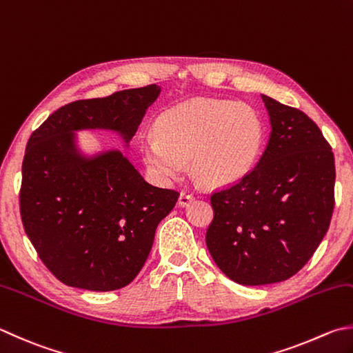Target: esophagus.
<instances>
[{"label":"esophagus","mask_w":353,"mask_h":353,"mask_svg":"<svg viewBox=\"0 0 353 353\" xmlns=\"http://www.w3.org/2000/svg\"><path fill=\"white\" fill-rule=\"evenodd\" d=\"M192 199H194V195L190 194V192L184 190L179 194V198H178V205H181V208H184V205H188Z\"/></svg>","instance_id":"obj_1"}]
</instances>
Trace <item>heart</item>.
<instances>
[{"label": "heart", "mask_w": 353, "mask_h": 353, "mask_svg": "<svg viewBox=\"0 0 353 353\" xmlns=\"http://www.w3.org/2000/svg\"><path fill=\"white\" fill-rule=\"evenodd\" d=\"M264 144V124L245 103L190 99L164 110L155 132L139 141L143 163L155 181L168 184L190 174L209 188H225L248 176Z\"/></svg>", "instance_id": "obj_1"}]
</instances>
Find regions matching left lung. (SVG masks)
Returning <instances> with one entry per match:
<instances>
[{"mask_svg": "<svg viewBox=\"0 0 353 353\" xmlns=\"http://www.w3.org/2000/svg\"><path fill=\"white\" fill-rule=\"evenodd\" d=\"M270 119L264 154L250 174L210 196L205 244L216 265L243 285L280 283L309 261L335 205V159L312 119L261 95Z\"/></svg>", "mask_w": 353, "mask_h": 353, "instance_id": "1", "label": "left lung"}]
</instances>
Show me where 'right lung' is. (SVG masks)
I'll list each match as a JSON object with an SVG mask.
<instances>
[{
  "label": "right lung",
  "instance_id": "1",
  "mask_svg": "<svg viewBox=\"0 0 353 353\" xmlns=\"http://www.w3.org/2000/svg\"><path fill=\"white\" fill-rule=\"evenodd\" d=\"M161 88L115 92L65 104L30 135L19 212L33 248L59 281L109 292L134 281L176 190L149 184L121 150L84 155L79 130H110L125 148Z\"/></svg>",
  "mask_w": 353,
  "mask_h": 353
}]
</instances>
